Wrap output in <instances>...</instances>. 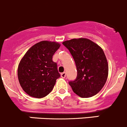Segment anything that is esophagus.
Instances as JSON below:
<instances>
[{
  "instance_id": "34e87169",
  "label": "esophagus",
  "mask_w": 127,
  "mask_h": 127,
  "mask_svg": "<svg viewBox=\"0 0 127 127\" xmlns=\"http://www.w3.org/2000/svg\"><path fill=\"white\" fill-rule=\"evenodd\" d=\"M60 75H61L62 78H65V77H66V73H65V72H63V73H62L61 74H60Z\"/></svg>"
}]
</instances>
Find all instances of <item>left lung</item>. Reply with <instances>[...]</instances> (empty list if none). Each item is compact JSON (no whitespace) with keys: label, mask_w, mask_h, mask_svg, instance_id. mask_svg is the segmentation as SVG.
I'll return each mask as SVG.
<instances>
[{"label":"left lung","mask_w":127,"mask_h":127,"mask_svg":"<svg viewBox=\"0 0 127 127\" xmlns=\"http://www.w3.org/2000/svg\"><path fill=\"white\" fill-rule=\"evenodd\" d=\"M73 56L77 70V78L69 82L75 94L80 97L94 96L102 90L108 74V64L103 49L85 38L63 42Z\"/></svg>","instance_id":"left-lung-1"}]
</instances>
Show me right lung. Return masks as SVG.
Listing matches in <instances>:
<instances>
[{
    "instance_id": "obj_1",
    "label": "right lung",
    "mask_w": 127,
    "mask_h": 127,
    "mask_svg": "<svg viewBox=\"0 0 127 127\" xmlns=\"http://www.w3.org/2000/svg\"><path fill=\"white\" fill-rule=\"evenodd\" d=\"M60 44L43 40L31 47L20 60L18 79L24 91L32 97L40 98L52 90L60 77L52 57Z\"/></svg>"
}]
</instances>
